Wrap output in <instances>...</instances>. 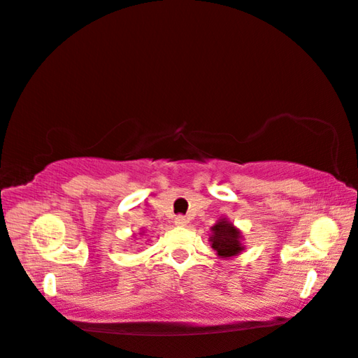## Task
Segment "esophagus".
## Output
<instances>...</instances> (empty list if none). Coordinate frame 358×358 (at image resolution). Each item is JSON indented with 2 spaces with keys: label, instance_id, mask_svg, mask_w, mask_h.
<instances>
[{
  "label": "esophagus",
  "instance_id": "1",
  "mask_svg": "<svg viewBox=\"0 0 358 358\" xmlns=\"http://www.w3.org/2000/svg\"><path fill=\"white\" fill-rule=\"evenodd\" d=\"M173 222L177 224V225H180V227H185V225L188 224V219H186V215H177Z\"/></svg>",
  "mask_w": 358,
  "mask_h": 358
}]
</instances>
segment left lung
Returning a JSON list of instances; mask_svg holds the SVG:
<instances>
[{
	"instance_id": "obj_1",
	"label": "left lung",
	"mask_w": 358,
	"mask_h": 358,
	"mask_svg": "<svg viewBox=\"0 0 358 358\" xmlns=\"http://www.w3.org/2000/svg\"><path fill=\"white\" fill-rule=\"evenodd\" d=\"M210 243H213V248L222 258H230V256L238 255L241 251L240 231L225 219H222L213 227Z\"/></svg>"
}]
</instances>
